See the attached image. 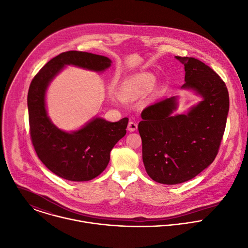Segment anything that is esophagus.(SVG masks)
Returning a JSON list of instances; mask_svg holds the SVG:
<instances>
[{
	"label": "esophagus",
	"instance_id": "esophagus-1",
	"mask_svg": "<svg viewBox=\"0 0 248 248\" xmlns=\"http://www.w3.org/2000/svg\"><path fill=\"white\" fill-rule=\"evenodd\" d=\"M137 129H138V124H137L136 122L130 121V122L128 123V130H129L130 132H134V131H136Z\"/></svg>",
	"mask_w": 248,
	"mask_h": 248
}]
</instances>
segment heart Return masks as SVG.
Here are the masks:
<instances>
[{
	"instance_id": "obj_1",
	"label": "heart",
	"mask_w": 248,
	"mask_h": 248,
	"mask_svg": "<svg viewBox=\"0 0 248 248\" xmlns=\"http://www.w3.org/2000/svg\"><path fill=\"white\" fill-rule=\"evenodd\" d=\"M155 78L150 73H142L134 77L127 86V91L125 92L126 95H140L147 91H150L155 85Z\"/></svg>"
}]
</instances>
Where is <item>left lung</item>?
I'll return each instance as SVG.
<instances>
[{
	"label": "left lung",
	"mask_w": 248,
	"mask_h": 248,
	"mask_svg": "<svg viewBox=\"0 0 248 248\" xmlns=\"http://www.w3.org/2000/svg\"><path fill=\"white\" fill-rule=\"evenodd\" d=\"M185 66L182 88L192 89L203 101L186 114H177L176 96L145 108L138 129L142 161L154 181L176 185L199 175L218 155L226 128L230 100L225 82L194 58L176 57Z\"/></svg>",
	"instance_id": "left-lung-1"
}]
</instances>
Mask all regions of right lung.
I'll return each mask as SVG.
<instances>
[{
	"label": "right lung",
	"mask_w": 248,
	"mask_h": 248,
	"mask_svg": "<svg viewBox=\"0 0 248 248\" xmlns=\"http://www.w3.org/2000/svg\"><path fill=\"white\" fill-rule=\"evenodd\" d=\"M67 64L104 71L111 61L91 53L69 51L46 63L34 76L28 91L30 138L38 157L48 170L65 180L84 182L107 168L113 146L126 135L129 119L108 122L94 118L73 133L57 128L46 115L45 93L48 83Z\"/></svg>",
	"instance_id": "obj_1"
}]
</instances>
